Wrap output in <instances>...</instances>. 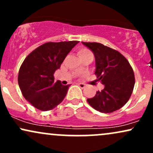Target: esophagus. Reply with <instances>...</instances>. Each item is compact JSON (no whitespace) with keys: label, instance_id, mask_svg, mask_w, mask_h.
<instances>
[{"label":"esophagus","instance_id":"1","mask_svg":"<svg viewBox=\"0 0 153 153\" xmlns=\"http://www.w3.org/2000/svg\"><path fill=\"white\" fill-rule=\"evenodd\" d=\"M78 85L80 86V88H84L85 87V85L83 83H78Z\"/></svg>","mask_w":153,"mask_h":153}]
</instances>
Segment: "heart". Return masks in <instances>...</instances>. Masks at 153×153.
<instances>
[{"label":"heart","mask_w":153,"mask_h":153,"mask_svg":"<svg viewBox=\"0 0 153 153\" xmlns=\"http://www.w3.org/2000/svg\"><path fill=\"white\" fill-rule=\"evenodd\" d=\"M78 54L81 59H83L85 57H94L91 51L89 50L88 49L85 48V47H82V48L79 49L78 51Z\"/></svg>","instance_id":"heart-1"}]
</instances>
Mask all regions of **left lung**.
Here are the masks:
<instances>
[{
  "label": "left lung",
  "instance_id": "obj_1",
  "mask_svg": "<svg viewBox=\"0 0 153 153\" xmlns=\"http://www.w3.org/2000/svg\"><path fill=\"white\" fill-rule=\"evenodd\" d=\"M94 52L96 59L95 75L104 85L88 103L101 113H111L129 101L134 86V74L129 62L120 52L101 43L83 42Z\"/></svg>",
  "mask_w": 153,
  "mask_h": 153
}]
</instances>
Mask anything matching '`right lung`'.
<instances>
[{"label":"right lung","mask_w":153,"mask_h":153,"mask_svg":"<svg viewBox=\"0 0 153 153\" xmlns=\"http://www.w3.org/2000/svg\"><path fill=\"white\" fill-rule=\"evenodd\" d=\"M78 41L47 42L26 57L20 67L18 82L29 103L41 111H50L65 97L71 85L54 81V74Z\"/></svg>","instance_id":"right-lung-1"}]
</instances>
